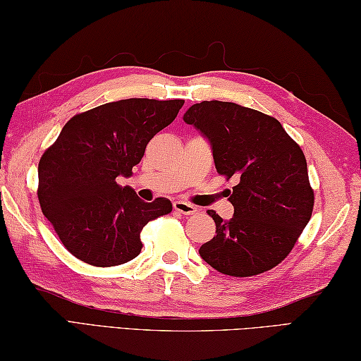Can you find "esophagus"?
Masks as SVG:
<instances>
[{"label":"esophagus","instance_id":"1","mask_svg":"<svg viewBox=\"0 0 361 361\" xmlns=\"http://www.w3.org/2000/svg\"><path fill=\"white\" fill-rule=\"evenodd\" d=\"M173 207H174L176 212L183 214V215H193V214H196V207L192 206V204L185 202V201H176L173 204Z\"/></svg>","mask_w":361,"mask_h":361}]
</instances>
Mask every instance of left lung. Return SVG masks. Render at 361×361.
I'll return each instance as SVG.
<instances>
[{"mask_svg":"<svg viewBox=\"0 0 361 361\" xmlns=\"http://www.w3.org/2000/svg\"><path fill=\"white\" fill-rule=\"evenodd\" d=\"M183 121L209 140L216 173L237 179L228 198L233 219L223 221L207 210L216 231L201 245V257L229 276L274 269L294 248L314 207L300 146L275 118L233 102L195 104Z\"/></svg>","mask_w":361,"mask_h":361,"instance_id":"8db88e82","label":"left lung"}]
</instances>
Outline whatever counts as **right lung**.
Listing matches in <instances>:
<instances>
[{
    "label": "right lung",
    "mask_w": 361,
    "mask_h": 361,
    "mask_svg": "<svg viewBox=\"0 0 361 361\" xmlns=\"http://www.w3.org/2000/svg\"><path fill=\"white\" fill-rule=\"evenodd\" d=\"M182 105V99H126L78 113L40 157V209L77 259L96 267L132 261L142 228L171 212L166 198L145 202L116 179L132 176L147 142Z\"/></svg>",
    "instance_id": "1"
}]
</instances>
